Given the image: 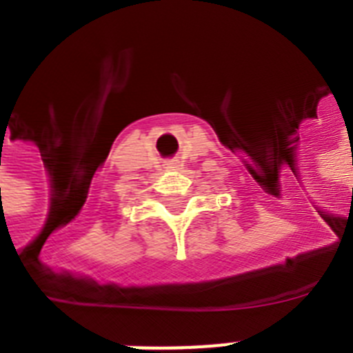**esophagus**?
Here are the masks:
<instances>
[{
  "label": "esophagus",
  "mask_w": 353,
  "mask_h": 353,
  "mask_svg": "<svg viewBox=\"0 0 353 353\" xmlns=\"http://www.w3.org/2000/svg\"><path fill=\"white\" fill-rule=\"evenodd\" d=\"M168 170H173V168H179V161H168L166 162Z\"/></svg>",
  "instance_id": "1"
}]
</instances>
